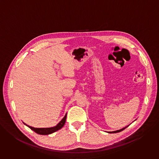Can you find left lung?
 Here are the masks:
<instances>
[{
    "label": "left lung",
    "instance_id": "8db88e82",
    "mask_svg": "<svg viewBox=\"0 0 159 159\" xmlns=\"http://www.w3.org/2000/svg\"><path fill=\"white\" fill-rule=\"evenodd\" d=\"M128 126H126V127H128ZM126 127H125V128H123V129H119V130H117V131H111V132H108V133H118V132H120V131H123V130H124Z\"/></svg>",
    "mask_w": 159,
    "mask_h": 159
}]
</instances>
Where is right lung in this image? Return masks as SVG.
<instances>
[{
  "label": "right lung",
  "instance_id": "1",
  "mask_svg": "<svg viewBox=\"0 0 159 159\" xmlns=\"http://www.w3.org/2000/svg\"><path fill=\"white\" fill-rule=\"evenodd\" d=\"M66 114L65 115V116H64V118L61 120V121L55 126L52 127V128H33L31 127L30 126H28L27 125H26L25 123V125H26L27 126H28L31 129H32L33 131H34L35 133L39 134H49L51 133H53L58 130H59L60 129H61L65 125V121H66Z\"/></svg>",
  "mask_w": 159,
  "mask_h": 159
}]
</instances>
